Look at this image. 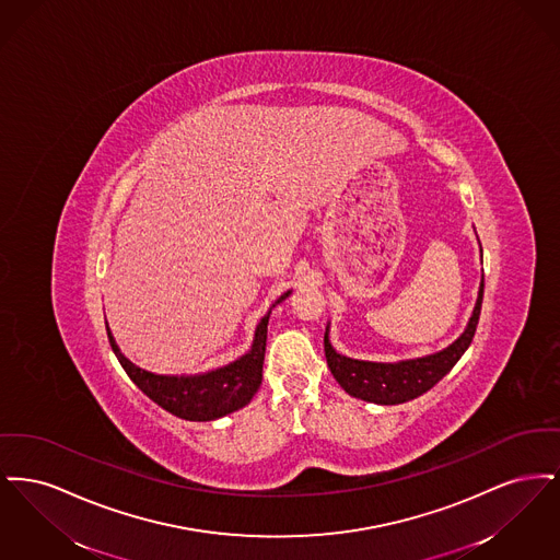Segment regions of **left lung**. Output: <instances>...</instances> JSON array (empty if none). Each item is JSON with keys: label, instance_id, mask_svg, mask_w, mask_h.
<instances>
[{"label": "left lung", "instance_id": "obj_1", "mask_svg": "<svg viewBox=\"0 0 560 560\" xmlns=\"http://www.w3.org/2000/svg\"><path fill=\"white\" fill-rule=\"evenodd\" d=\"M482 288L485 281L480 279L479 298L464 334L450 347L418 359H407L399 363L350 359L331 347L327 325L323 338L327 368L334 373L336 382L354 399L368 400L375 405H399L424 395L439 380H443V375L452 372L453 365L459 361L466 348L470 347L479 325Z\"/></svg>", "mask_w": 560, "mask_h": 560}]
</instances>
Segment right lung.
I'll use <instances>...</instances> for the list:
<instances>
[{
  "label": "right lung",
  "instance_id": "obj_1",
  "mask_svg": "<svg viewBox=\"0 0 560 560\" xmlns=\"http://www.w3.org/2000/svg\"><path fill=\"white\" fill-rule=\"evenodd\" d=\"M290 293L292 292L283 293L275 304L283 302ZM268 319H270V311L258 323L252 348L237 361L212 372L197 373V375H160V373L140 370L130 359L121 354L108 327L107 334L110 348L119 359L121 368L149 399L155 400L172 416L188 422H212L245 407L258 393L262 384Z\"/></svg>",
  "mask_w": 560,
  "mask_h": 560
}]
</instances>
